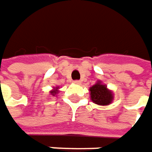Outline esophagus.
<instances>
[{
  "label": "esophagus",
  "instance_id": "34e87169",
  "mask_svg": "<svg viewBox=\"0 0 152 152\" xmlns=\"http://www.w3.org/2000/svg\"><path fill=\"white\" fill-rule=\"evenodd\" d=\"M74 84H76V85H80L81 82H80V80H74Z\"/></svg>",
  "mask_w": 152,
  "mask_h": 152
}]
</instances>
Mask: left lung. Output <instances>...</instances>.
Segmentation results:
<instances>
[{
	"label": "left lung",
	"mask_w": 152,
	"mask_h": 152,
	"mask_svg": "<svg viewBox=\"0 0 152 152\" xmlns=\"http://www.w3.org/2000/svg\"><path fill=\"white\" fill-rule=\"evenodd\" d=\"M91 101L98 105L106 106L112 102L114 99L113 92L110 91L101 81H97L94 86L90 88Z\"/></svg>",
	"instance_id": "obj_1"
}]
</instances>
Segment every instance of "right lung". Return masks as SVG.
<instances>
[{"label": "right lung", "mask_w": 152, "mask_h": 152, "mask_svg": "<svg viewBox=\"0 0 152 152\" xmlns=\"http://www.w3.org/2000/svg\"><path fill=\"white\" fill-rule=\"evenodd\" d=\"M57 92H58V87L54 88V90L50 91V94L52 96H56L57 94Z\"/></svg>", "instance_id": "obj_1"}]
</instances>
